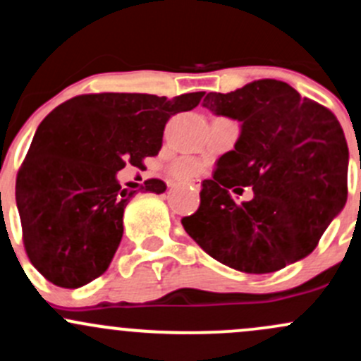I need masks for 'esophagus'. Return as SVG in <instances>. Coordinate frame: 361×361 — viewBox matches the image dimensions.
<instances>
[{
  "mask_svg": "<svg viewBox=\"0 0 361 361\" xmlns=\"http://www.w3.org/2000/svg\"><path fill=\"white\" fill-rule=\"evenodd\" d=\"M188 185H191V189H200V184H197V182H188Z\"/></svg>",
  "mask_w": 361,
  "mask_h": 361,
  "instance_id": "1",
  "label": "esophagus"
}]
</instances>
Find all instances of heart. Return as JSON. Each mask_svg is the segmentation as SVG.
Returning <instances> with one entry per match:
<instances>
[{
    "label": "heart",
    "instance_id": "obj_1",
    "mask_svg": "<svg viewBox=\"0 0 361 361\" xmlns=\"http://www.w3.org/2000/svg\"><path fill=\"white\" fill-rule=\"evenodd\" d=\"M203 165L191 157H182L170 165V173L179 180H191L201 173Z\"/></svg>",
    "mask_w": 361,
    "mask_h": 361
}]
</instances>
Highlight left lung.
Masks as SVG:
<instances>
[{"mask_svg": "<svg viewBox=\"0 0 361 361\" xmlns=\"http://www.w3.org/2000/svg\"><path fill=\"white\" fill-rule=\"evenodd\" d=\"M203 106L238 120L241 133L201 184L185 232L239 272H275L308 257L348 200L350 151L334 114L275 79L208 92ZM243 187L255 196L235 204L231 192Z\"/></svg>", "mask_w": 361, "mask_h": 361, "instance_id": "1", "label": "left lung"}]
</instances>
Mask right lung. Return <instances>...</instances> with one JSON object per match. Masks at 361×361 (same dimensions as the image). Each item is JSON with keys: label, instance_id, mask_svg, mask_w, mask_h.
<instances>
[{"label": "right lung", "instance_id": "obj_1", "mask_svg": "<svg viewBox=\"0 0 361 361\" xmlns=\"http://www.w3.org/2000/svg\"><path fill=\"white\" fill-rule=\"evenodd\" d=\"M203 94H82L42 120L15 196L27 257L49 282L77 289L106 272L135 192L118 184L117 172L157 157L169 118L192 110ZM145 188L161 195L166 185L149 179Z\"/></svg>", "mask_w": 361, "mask_h": 361}]
</instances>
